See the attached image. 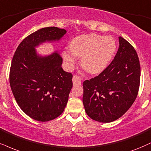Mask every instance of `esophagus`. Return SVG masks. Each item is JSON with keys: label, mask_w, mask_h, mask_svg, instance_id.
Here are the masks:
<instances>
[{"label": "esophagus", "mask_w": 151, "mask_h": 151, "mask_svg": "<svg viewBox=\"0 0 151 151\" xmlns=\"http://www.w3.org/2000/svg\"><path fill=\"white\" fill-rule=\"evenodd\" d=\"M72 81H73L74 86H79V85H81V79L77 76H74L73 78H72Z\"/></svg>", "instance_id": "1"}]
</instances>
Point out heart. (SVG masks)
<instances>
[{
    "label": "heart",
    "instance_id": "b5f03b06",
    "mask_svg": "<svg viewBox=\"0 0 151 151\" xmlns=\"http://www.w3.org/2000/svg\"><path fill=\"white\" fill-rule=\"evenodd\" d=\"M70 50L63 52V58L69 65L81 58V65L91 74L103 72L110 64L117 50V43L111 36L88 34L77 36L71 41Z\"/></svg>",
    "mask_w": 151,
    "mask_h": 151
}]
</instances>
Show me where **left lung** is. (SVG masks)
Wrapping results in <instances>:
<instances>
[{"instance_id": "8db88e82", "label": "left lung", "mask_w": 151, "mask_h": 151, "mask_svg": "<svg viewBox=\"0 0 151 151\" xmlns=\"http://www.w3.org/2000/svg\"><path fill=\"white\" fill-rule=\"evenodd\" d=\"M119 43L112 63L99 76L83 83L85 111L100 122H111L122 117L139 91L141 68L137 51L121 36Z\"/></svg>"}]
</instances>
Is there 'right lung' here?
I'll use <instances>...</instances> for the list:
<instances>
[{
	"instance_id": "add662e5",
	"label": "right lung",
	"mask_w": 151,
	"mask_h": 151,
	"mask_svg": "<svg viewBox=\"0 0 151 151\" xmlns=\"http://www.w3.org/2000/svg\"><path fill=\"white\" fill-rule=\"evenodd\" d=\"M67 31L55 27L36 31L20 43L12 58L10 84L22 111L40 122L55 119L64 111L72 88V74L62 68L58 51L42 56L36 47L58 41Z\"/></svg>"
}]
</instances>
